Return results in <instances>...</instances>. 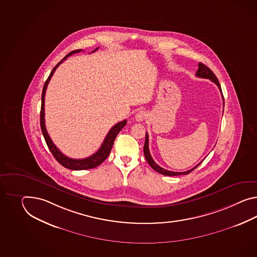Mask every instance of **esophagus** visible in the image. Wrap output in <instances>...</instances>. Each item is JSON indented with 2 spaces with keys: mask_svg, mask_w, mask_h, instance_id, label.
I'll use <instances>...</instances> for the list:
<instances>
[{
  "mask_svg": "<svg viewBox=\"0 0 257 257\" xmlns=\"http://www.w3.org/2000/svg\"><path fill=\"white\" fill-rule=\"evenodd\" d=\"M148 118V112L145 110H140L136 114V119L138 121H142Z\"/></svg>",
  "mask_w": 257,
  "mask_h": 257,
  "instance_id": "obj_1",
  "label": "esophagus"
}]
</instances>
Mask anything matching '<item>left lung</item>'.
<instances>
[{
	"mask_svg": "<svg viewBox=\"0 0 257 257\" xmlns=\"http://www.w3.org/2000/svg\"><path fill=\"white\" fill-rule=\"evenodd\" d=\"M198 66H199V69H198L197 72H196V76H197V77H200V78H203V79H209V80H211L212 82H214V83L218 86L220 92H221V94H222V90H221V86H220L219 82H218V80H217L216 76L214 75V73H213V71H212L211 69H209L207 66H205L204 64H202V63H199V65H198ZM222 97L224 98L223 94H222ZM224 104H225V103H224ZM144 154L145 158H146L147 162H148L149 164L151 165L152 169L155 170L156 172L160 173V174H162V175H169V176L188 175V174H189L191 171H193V170L196 169V168H197V167H198V166L200 164V163H199L198 165H196V166H195L194 168L188 170L187 172H172V171L163 169V168H162L161 166H159V165H158V164L153 161V159H152V157H151V153H150V150H149V135H148V133H146V140H145L144 145Z\"/></svg>",
	"mask_w": 257,
	"mask_h": 257,
	"instance_id": "left-lung-1",
	"label": "left lung"
}]
</instances>
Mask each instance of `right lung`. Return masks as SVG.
Masks as SVG:
<instances>
[{
	"mask_svg": "<svg viewBox=\"0 0 257 257\" xmlns=\"http://www.w3.org/2000/svg\"><path fill=\"white\" fill-rule=\"evenodd\" d=\"M97 49H98V47H97L95 50H97ZM95 50L93 51V52H94ZM81 51H82V49L70 52V53L68 54L66 57H64L62 60L58 63L57 66L51 71L50 75L47 78L46 82L44 83V89H43V94H42V106H41V114H40V115H41V116H40L41 129H42V133H43V135H44L45 142H46V144L48 146V149L50 150L52 154L56 158V160H57L58 163H60L64 167H66V168L70 170L92 169V168L97 167L98 165H100L101 163H103V162L106 160V158H107V156L109 155L110 151H111V149H112L113 143H114L115 138L117 137V135L119 134V131L126 125V122H127V120L124 119V120L119 121V122L116 123L115 125L113 126L112 128L107 133L106 138L104 139L103 144L101 145L100 149L96 151L94 154H93L92 156L88 157V158H85V159L76 160V159H71V158H69V157L65 156L62 152L59 151L57 147L55 146V144L53 143V141H52V139H51L50 137H49L48 133L46 131L45 121H44V96H45V92H46V89H47V85H48V83L50 82L51 77L53 76L54 72L56 71L57 67H58L64 60H66L67 57L71 56L72 54L79 53V52H81Z\"/></svg>",
	"mask_w": 257,
	"mask_h": 257,
	"instance_id": "right-lung-1",
	"label": "right lung"
}]
</instances>
